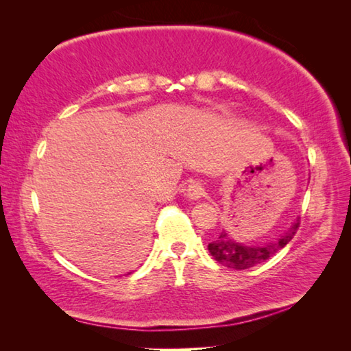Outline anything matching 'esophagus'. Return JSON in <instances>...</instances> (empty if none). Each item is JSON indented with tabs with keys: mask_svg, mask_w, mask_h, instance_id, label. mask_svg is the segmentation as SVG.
<instances>
[{
	"mask_svg": "<svg viewBox=\"0 0 351 351\" xmlns=\"http://www.w3.org/2000/svg\"><path fill=\"white\" fill-rule=\"evenodd\" d=\"M204 193H206L204 184L201 182V181H193V182L189 184V187H187V197H189L190 199H199V198H203Z\"/></svg>",
	"mask_w": 351,
	"mask_h": 351,
	"instance_id": "obj_1",
	"label": "esophagus"
}]
</instances>
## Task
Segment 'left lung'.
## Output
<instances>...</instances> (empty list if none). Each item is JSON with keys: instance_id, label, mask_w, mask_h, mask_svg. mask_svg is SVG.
I'll return each instance as SVG.
<instances>
[{"instance_id": "8db88e82", "label": "left lung", "mask_w": 351, "mask_h": 351, "mask_svg": "<svg viewBox=\"0 0 351 351\" xmlns=\"http://www.w3.org/2000/svg\"><path fill=\"white\" fill-rule=\"evenodd\" d=\"M299 226L300 219H297L280 239L272 243H266L263 246H245L241 243H235L234 240H230L226 232H221L217 240L209 243L207 249H209L212 257L223 266L239 271L247 269L255 265L263 263L265 260H268L272 255L280 251V249L287 246L294 239L295 232L299 230Z\"/></svg>"}]
</instances>
